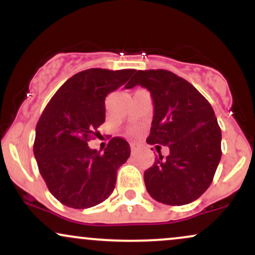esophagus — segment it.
<instances>
[{"label": "esophagus", "mask_w": 255, "mask_h": 255, "mask_svg": "<svg viewBox=\"0 0 255 255\" xmlns=\"http://www.w3.org/2000/svg\"><path fill=\"white\" fill-rule=\"evenodd\" d=\"M137 148H139V145L135 144V142H131L130 144V150H131V153H134V152L137 151Z\"/></svg>", "instance_id": "esophagus-1"}]
</instances>
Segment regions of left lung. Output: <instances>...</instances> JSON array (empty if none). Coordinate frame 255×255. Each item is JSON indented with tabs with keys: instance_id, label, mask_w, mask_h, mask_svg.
I'll list each match as a JSON object with an SVG mask.
<instances>
[{
	"instance_id": "obj_1",
	"label": "left lung",
	"mask_w": 255,
	"mask_h": 255,
	"mask_svg": "<svg viewBox=\"0 0 255 255\" xmlns=\"http://www.w3.org/2000/svg\"><path fill=\"white\" fill-rule=\"evenodd\" d=\"M150 91L153 120L147 144L169 147L144 174L148 194L180 206L197 200L211 184L222 157V131L211 104L199 91L164 69L137 71L126 89ZM156 147H160V146Z\"/></svg>"
}]
</instances>
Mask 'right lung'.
Instances as JSON below:
<instances>
[{
	"mask_svg": "<svg viewBox=\"0 0 255 255\" xmlns=\"http://www.w3.org/2000/svg\"><path fill=\"white\" fill-rule=\"evenodd\" d=\"M134 69L91 68L64 83L36 127L33 153L49 191L61 204L89 209L113 193L118 169L130 156L129 144L113 137L104 153L87 141L105 121V97L126 84Z\"/></svg>",
	"mask_w": 255,
	"mask_h": 255,
	"instance_id": "1",
	"label": "right lung"
}]
</instances>
